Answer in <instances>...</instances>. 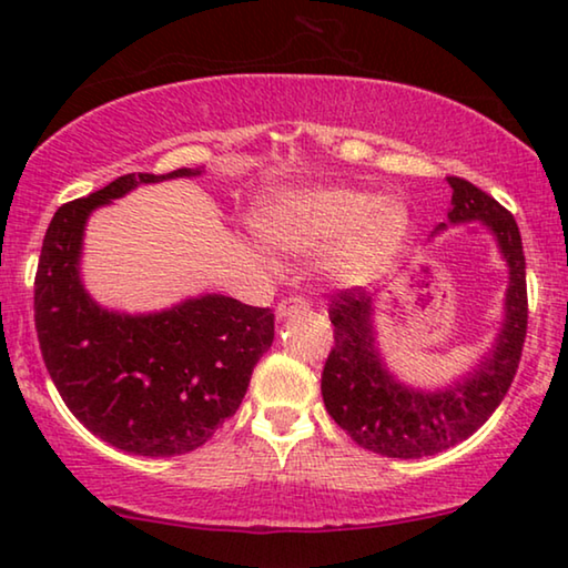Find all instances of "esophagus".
<instances>
[{
  "mask_svg": "<svg viewBox=\"0 0 568 568\" xmlns=\"http://www.w3.org/2000/svg\"><path fill=\"white\" fill-rule=\"evenodd\" d=\"M307 307H311V303L305 301V297L301 295H291V297H283L281 303H277V318H293V315H301V313H307Z\"/></svg>",
  "mask_w": 568,
  "mask_h": 568,
  "instance_id": "34e87169",
  "label": "esophagus"
}]
</instances>
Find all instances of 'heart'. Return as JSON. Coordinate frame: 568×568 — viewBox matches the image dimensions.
I'll return each mask as SVG.
<instances>
[{"instance_id": "heart-1", "label": "heart", "mask_w": 568, "mask_h": 568, "mask_svg": "<svg viewBox=\"0 0 568 568\" xmlns=\"http://www.w3.org/2000/svg\"><path fill=\"white\" fill-rule=\"evenodd\" d=\"M261 230L275 245L321 250L337 243L331 257L341 281L365 283L398 255L410 230V213L398 197L355 187H307L277 195L263 210Z\"/></svg>"}]
</instances>
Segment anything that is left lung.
Returning a JSON list of instances; mask_svg holds the SVG:
<instances>
[{
    "label": "left lung",
    "instance_id": "1",
    "mask_svg": "<svg viewBox=\"0 0 568 568\" xmlns=\"http://www.w3.org/2000/svg\"><path fill=\"white\" fill-rule=\"evenodd\" d=\"M448 223L480 220L494 230L508 265L506 321L496 345L468 378L446 390H416L383 365L373 333V297L363 287L331 295L335 345L325 361L321 390L331 418L365 450L388 458L434 456L474 436L511 388L521 361L528 297L526 257L514 215L464 178H448ZM440 223L438 230H444Z\"/></svg>",
    "mask_w": 568,
    "mask_h": 568
}]
</instances>
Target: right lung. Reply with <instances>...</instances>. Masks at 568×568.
<instances>
[{
  "mask_svg": "<svg viewBox=\"0 0 568 568\" xmlns=\"http://www.w3.org/2000/svg\"><path fill=\"white\" fill-rule=\"evenodd\" d=\"M130 172L57 210L34 275V325L47 371L72 416L134 456H180L213 438L245 398L275 338L271 307L200 295L170 311H104L80 281L82 235L94 207L138 185L192 178Z\"/></svg>",
  "mask_w": 568,
  "mask_h": 568,
  "instance_id": "right-lung-1",
  "label": "right lung"
}]
</instances>
